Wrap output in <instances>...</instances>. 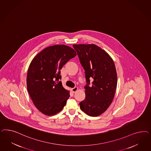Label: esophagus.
Masks as SVG:
<instances>
[{"label": "esophagus", "instance_id": "34e87169", "mask_svg": "<svg viewBox=\"0 0 151 151\" xmlns=\"http://www.w3.org/2000/svg\"><path fill=\"white\" fill-rule=\"evenodd\" d=\"M78 90V87H73V88H71V91L73 92H75L76 91H77Z\"/></svg>", "mask_w": 151, "mask_h": 151}]
</instances>
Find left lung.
Masks as SVG:
<instances>
[{"label":"left lung","instance_id":"1","mask_svg":"<svg viewBox=\"0 0 151 151\" xmlns=\"http://www.w3.org/2000/svg\"><path fill=\"white\" fill-rule=\"evenodd\" d=\"M73 47L85 71L87 82L85 99L80 103V109L90 116H98L105 112L114 98L117 83L114 62L105 51L95 44Z\"/></svg>","mask_w":151,"mask_h":151}]
</instances>
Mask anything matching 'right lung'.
I'll use <instances>...</instances> for the list:
<instances>
[{"label":"right lung","instance_id":"add662e5","mask_svg":"<svg viewBox=\"0 0 151 151\" xmlns=\"http://www.w3.org/2000/svg\"><path fill=\"white\" fill-rule=\"evenodd\" d=\"M76 55L69 46L55 45L43 49L32 61L27 70V91L34 105L43 114L54 115L66 105L70 92L59 81L60 70Z\"/></svg>","mask_w":151,"mask_h":151}]
</instances>
